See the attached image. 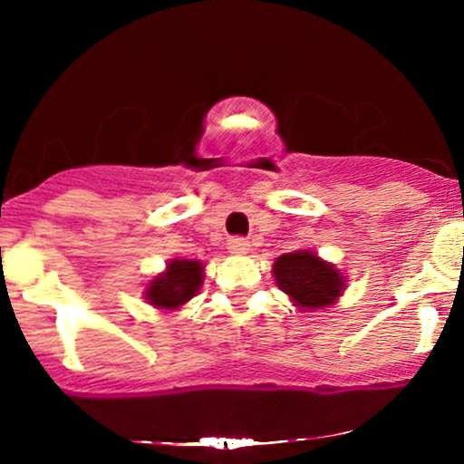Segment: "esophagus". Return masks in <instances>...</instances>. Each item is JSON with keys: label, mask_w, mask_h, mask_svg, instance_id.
<instances>
[{"label": "esophagus", "mask_w": 464, "mask_h": 464, "mask_svg": "<svg viewBox=\"0 0 464 464\" xmlns=\"http://www.w3.org/2000/svg\"><path fill=\"white\" fill-rule=\"evenodd\" d=\"M227 246H228V250H231L233 255H246L248 250H250L248 239H244V237H228Z\"/></svg>", "instance_id": "34e87169"}]
</instances>
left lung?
I'll list each match as a JSON object with an SVG mask.
<instances>
[{
	"instance_id": "obj_1",
	"label": "left lung",
	"mask_w": 464,
	"mask_h": 464,
	"mask_svg": "<svg viewBox=\"0 0 464 464\" xmlns=\"http://www.w3.org/2000/svg\"><path fill=\"white\" fill-rule=\"evenodd\" d=\"M275 281L303 310L332 305L344 290V276L334 264L323 262L312 250H295L276 257Z\"/></svg>"
}]
</instances>
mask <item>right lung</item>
<instances>
[{"label": "right lung", "mask_w": 464, "mask_h": 464, "mask_svg": "<svg viewBox=\"0 0 464 464\" xmlns=\"http://www.w3.org/2000/svg\"><path fill=\"white\" fill-rule=\"evenodd\" d=\"M205 266L196 259H172L165 273L157 275L146 287V301L159 310H179L198 295Z\"/></svg>", "instance_id": "1"}]
</instances>
